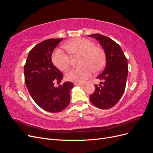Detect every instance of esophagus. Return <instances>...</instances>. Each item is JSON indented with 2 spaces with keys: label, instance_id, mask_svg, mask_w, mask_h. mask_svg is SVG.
Wrapping results in <instances>:
<instances>
[{
  "label": "esophagus",
  "instance_id": "obj_1",
  "mask_svg": "<svg viewBox=\"0 0 153 153\" xmlns=\"http://www.w3.org/2000/svg\"><path fill=\"white\" fill-rule=\"evenodd\" d=\"M74 84H75V85H78L80 87H83L84 85V84H81V83H77V82H75L74 83Z\"/></svg>",
  "mask_w": 153,
  "mask_h": 153
}]
</instances>
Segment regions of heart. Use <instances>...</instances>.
Wrapping results in <instances>:
<instances>
[{"label":"heart","mask_w":153,"mask_h":153,"mask_svg":"<svg viewBox=\"0 0 153 153\" xmlns=\"http://www.w3.org/2000/svg\"><path fill=\"white\" fill-rule=\"evenodd\" d=\"M64 48L71 57L80 56V68L71 69L65 75L67 80L84 83L91 75L92 70L100 71L105 64L103 50L96 47L91 41L84 38H76L68 41ZM55 66L62 71H66L70 67V59L61 50L55 51L52 56Z\"/></svg>","instance_id":"obj_1"}]
</instances>
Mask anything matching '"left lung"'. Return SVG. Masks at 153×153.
<instances>
[{
	"instance_id": "1",
	"label": "left lung",
	"mask_w": 153,
	"mask_h": 153,
	"mask_svg": "<svg viewBox=\"0 0 153 153\" xmlns=\"http://www.w3.org/2000/svg\"><path fill=\"white\" fill-rule=\"evenodd\" d=\"M98 40L105 50L106 66L97 77L103 80L95 85V91L90 95L91 103L101 109L113 107L122 97L128 73L127 59L120 46L108 37L100 34L88 36Z\"/></svg>"
}]
</instances>
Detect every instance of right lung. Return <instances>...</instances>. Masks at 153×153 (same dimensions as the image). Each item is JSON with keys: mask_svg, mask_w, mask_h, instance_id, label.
Instances as JSON below:
<instances>
[{"mask_svg": "<svg viewBox=\"0 0 153 153\" xmlns=\"http://www.w3.org/2000/svg\"><path fill=\"white\" fill-rule=\"evenodd\" d=\"M62 39H49L36 45L29 52L24 66L25 82L32 99L39 107L53 113L61 112L68 106L73 87L70 82L54 87V82H61L63 75L51 57Z\"/></svg>", "mask_w": 153, "mask_h": 153, "instance_id": "obj_1", "label": "right lung"}]
</instances>
